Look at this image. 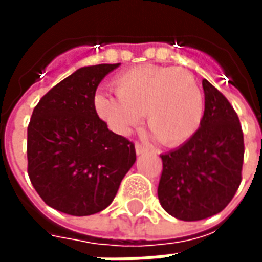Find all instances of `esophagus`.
<instances>
[{"instance_id":"1","label":"esophagus","mask_w":262,"mask_h":262,"mask_svg":"<svg viewBox=\"0 0 262 262\" xmlns=\"http://www.w3.org/2000/svg\"><path fill=\"white\" fill-rule=\"evenodd\" d=\"M135 150H136V154L137 156H140V154H144V153H147L148 150L144 146H142V144H139V143H136L135 144Z\"/></svg>"}]
</instances>
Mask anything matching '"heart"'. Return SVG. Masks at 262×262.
<instances>
[{
  "instance_id": "heart-1",
  "label": "heart",
  "mask_w": 262,
  "mask_h": 262,
  "mask_svg": "<svg viewBox=\"0 0 262 262\" xmlns=\"http://www.w3.org/2000/svg\"><path fill=\"white\" fill-rule=\"evenodd\" d=\"M115 94L98 91L94 109L116 135L126 136L146 116V125L163 146H180L196 133L203 97L188 70L139 66L114 78Z\"/></svg>"
}]
</instances>
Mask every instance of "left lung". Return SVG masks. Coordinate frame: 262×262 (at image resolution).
Returning a JSON list of instances; mask_svg holds the SVG:
<instances>
[{
	"mask_svg": "<svg viewBox=\"0 0 262 262\" xmlns=\"http://www.w3.org/2000/svg\"><path fill=\"white\" fill-rule=\"evenodd\" d=\"M202 86L205 112L199 129L182 146L161 154L160 203L184 222L222 212L242 182L244 139L238 116L208 80Z\"/></svg>",
	"mask_w": 262,
	"mask_h": 262,
	"instance_id": "left-lung-1",
	"label": "left lung"
}]
</instances>
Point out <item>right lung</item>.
I'll use <instances>...</instances> for the list:
<instances>
[{
	"mask_svg": "<svg viewBox=\"0 0 262 262\" xmlns=\"http://www.w3.org/2000/svg\"><path fill=\"white\" fill-rule=\"evenodd\" d=\"M116 64L86 66L54 85L28 126V174L46 205L71 216L114 201L136 161L135 144L109 130L94 109L99 82Z\"/></svg>",
	"mask_w": 262,
	"mask_h": 262,
	"instance_id": "add662e5",
	"label": "right lung"
}]
</instances>
